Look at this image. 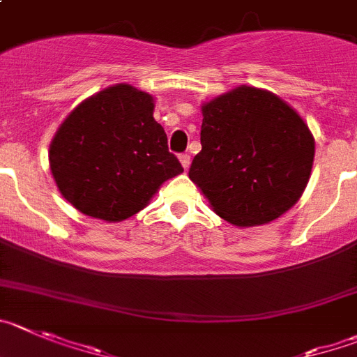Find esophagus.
Listing matches in <instances>:
<instances>
[{"label":"esophagus","mask_w":357,"mask_h":357,"mask_svg":"<svg viewBox=\"0 0 357 357\" xmlns=\"http://www.w3.org/2000/svg\"><path fill=\"white\" fill-rule=\"evenodd\" d=\"M178 159H181V165L184 166V169H188L189 165H191V155H189V153H181Z\"/></svg>","instance_id":"34e87169"}]
</instances>
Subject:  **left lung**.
Here are the masks:
<instances>
[{"instance_id":"left-lung-1","label":"left lung","mask_w":357,"mask_h":357,"mask_svg":"<svg viewBox=\"0 0 357 357\" xmlns=\"http://www.w3.org/2000/svg\"><path fill=\"white\" fill-rule=\"evenodd\" d=\"M202 113V152L189 178L219 218L255 227L297 204L310 181L315 142L285 100L243 84L204 104Z\"/></svg>"}]
</instances>
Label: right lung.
<instances>
[{"label":"right lung","mask_w":357,"mask_h":357,"mask_svg":"<svg viewBox=\"0 0 357 357\" xmlns=\"http://www.w3.org/2000/svg\"><path fill=\"white\" fill-rule=\"evenodd\" d=\"M49 166L65 200L104 221L134 215L184 172L153 120V97L126 83L68 114L49 146Z\"/></svg>","instance_id":"1"}]
</instances>
